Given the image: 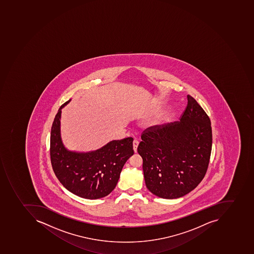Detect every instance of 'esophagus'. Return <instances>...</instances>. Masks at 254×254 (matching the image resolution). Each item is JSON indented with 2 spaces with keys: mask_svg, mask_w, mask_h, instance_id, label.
Segmentation results:
<instances>
[{
  "mask_svg": "<svg viewBox=\"0 0 254 254\" xmlns=\"http://www.w3.org/2000/svg\"><path fill=\"white\" fill-rule=\"evenodd\" d=\"M138 141H136V140L133 141V149L134 152H137V146H138Z\"/></svg>",
  "mask_w": 254,
  "mask_h": 254,
  "instance_id": "obj_1",
  "label": "esophagus"
}]
</instances>
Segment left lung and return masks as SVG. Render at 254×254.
<instances>
[{"mask_svg": "<svg viewBox=\"0 0 254 254\" xmlns=\"http://www.w3.org/2000/svg\"><path fill=\"white\" fill-rule=\"evenodd\" d=\"M180 121L155 126L141 136L137 152L142 157L147 189L156 196H184L202 182L212 148L211 123L192 97Z\"/></svg>", "mask_w": 254, "mask_h": 254, "instance_id": "left-lung-1", "label": "left lung"}]
</instances>
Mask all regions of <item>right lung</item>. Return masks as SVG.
I'll list each match as a JSON object with an SVG mask.
<instances>
[{"label": "right lung", "instance_id": "1", "mask_svg": "<svg viewBox=\"0 0 254 254\" xmlns=\"http://www.w3.org/2000/svg\"><path fill=\"white\" fill-rule=\"evenodd\" d=\"M58 110L51 130L52 168L62 185L72 194L87 199L103 198L117 186L121 171L133 155L132 137L113 140L102 148L80 152L65 148L61 137L62 110Z\"/></svg>", "mask_w": 254, "mask_h": 254}]
</instances>
